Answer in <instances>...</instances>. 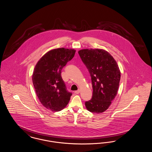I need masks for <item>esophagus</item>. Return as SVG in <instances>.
I'll return each instance as SVG.
<instances>
[{
    "label": "esophagus",
    "mask_w": 152,
    "mask_h": 152,
    "mask_svg": "<svg viewBox=\"0 0 152 152\" xmlns=\"http://www.w3.org/2000/svg\"><path fill=\"white\" fill-rule=\"evenodd\" d=\"M80 92V89H78L77 91H75V93L76 94H79Z\"/></svg>",
    "instance_id": "1"
}]
</instances>
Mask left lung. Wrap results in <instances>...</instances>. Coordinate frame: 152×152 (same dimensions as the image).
<instances>
[{
    "mask_svg": "<svg viewBox=\"0 0 152 152\" xmlns=\"http://www.w3.org/2000/svg\"><path fill=\"white\" fill-rule=\"evenodd\" d=\"M92 80L93 95L85 102L92 113L105 111L116 97L120 80V71L115 60L107 51L84 49L78 52Z\"/></svg>",
    "mask_w": 152,
    "mask_h": 152,
    "instance_id": "obj_1",
    "label": "left lung"
}]
</instances>
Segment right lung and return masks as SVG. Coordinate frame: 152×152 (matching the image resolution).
I'll return each instance as SVG.
<instances>
[{
	"label": "right lung",
	"instance_id": "obj_1",
	"mask_svg": "<svg viewBox=\"0 0 152 152\" xmlns=\"http://www.w3.org/2000/svg\"><path fill=\"white\" fill-rule=\"evenodd\" d=\"M76 51L61 48L46 53L34 68L32 82L36 94L44 107L60 111L70 100L72 92L67 91L61 77V69L72 59Z\"/></svg>",
	"mask_w": 152,
	"mask_h": 152
}]
</instances>
